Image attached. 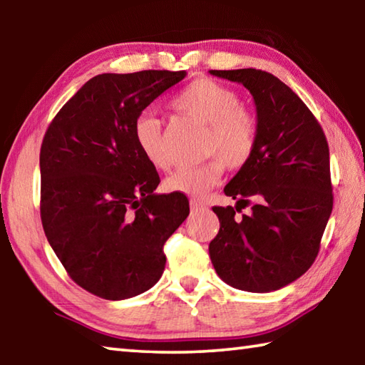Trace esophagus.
Here are the masks:
<instances>
[{"instance_id":"1","label":"esophagus","mask_w":365,"mask_h":365,"mask_svg":"<svg viewBox=\"0 0 365 365\" xmlns=\"http://www.w3.org/2000/svg\"><path fill=\"white\" fill-rule=\"evenodd\" d=\"M190 207H191V211H201V209H206V206L202 205V202L197 201V200H191L190 201Z\"/></svg>"}]
</instances>
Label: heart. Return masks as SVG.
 Here are the masks:
<instances>
[{
	"label": "heart",
	"instance_id": "b5f03b06",
	"mask_svg": "<svg viewBox=\"0 0 365 365\" xmlns=\"http://www.w3.org/2000/svg\"><path fill=\"white\" fill-rule=\"evenodd\" d=\"M172 108L207 125L206 156H214L195 168H183L165 180V190L188 196H202L220 180L225 168L238 170L250 163L259 140V119L255 110L240 104L235 90L212 78H196L172 100ZM133 137L141 154L158 169H169L163 148V128L156 117L140 115Z\"/></svg>",
	"mask_w": 365,
	"mask_h": 365
}]
</instances>
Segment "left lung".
I'll return each instance as SVG.
<instances>
[{
    "instance_id": "left-lung-1",
    "label": "left lung",
    "mask_w": 365,
    "mask_h": 365,
    "mask_svg": "<svg viewBox=\"0 0 365 365\" xmlns=\"http://www.w3.org/2000/svg\"><path fill=\"white\" fill-rule=\"evenodd\" d=\"M243 83L255 98L259 140L225 187L237 206H214L220 228L209 256L222 280L252 293L280 289L316 261L333 193L325 133L301 98L259 69L211 71ZM251 207L246 216L236 215Z\"/></svg>"
}]
</instances>
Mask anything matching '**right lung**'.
<instances>
[{"label": "right lung", "mask_w": 365, "mask_h": 365, "mask_svg": "<svg viewBox=\"0 0 365 365\" xmlns=\"http://www.w3.org/2000/svg\"><path fill=\"white\" fill-rule=\"evenodd\" d=\"M185 76H96L43 137V230L67 275L98 298L119 301L150 289L165 267V242L190 214L185 195L154 193L159 174L133 137L141 110Z\"/></svg>", "instance_id": "obj_1"}]
</instances>
